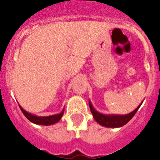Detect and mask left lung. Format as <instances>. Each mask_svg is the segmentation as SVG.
I'll return each instance as SVG.
<instances>
[{"mask_svg": "<svg viewBox=\"0 0 160 160\" xmlns=\"http://www.w3.org/2000/svg\"><path fill=\"white\" fill-rule=\"evenodd\" d=\"M142 103H143V101H142ZM142 103L134 109V111L130 112L127 114H124V115L101 114L94 108L90 101H89V105H90V111L92 113L93 117L98 124H100L102 126L107 127V128H119V127L124 126V124H126L134 117V114H136L137 110L142 105Z\"/></svg>", "mask_w": 160, "mask_h": 160, "instance_id": "8db88e82", "label": "left lung"}]
</instances>
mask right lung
Wrapping results in <instances>:
<instances>
[{"label": "right lung", "instance_id": "obj_1", "mask_svg": "<svg viewBox=\"0 0 160 160\" xmlns=\"http://www.w3.org/2000/svg\"><path fill=\"white\" fill-rule=\"evenodd\" d=\"M19 106L21 108V111L24 114V115L30 121L32 122L33 124H41V125H51V124H54L59 122V120L61 119V117L64 114V110H65V109H63L62 111L59 113V114L50 115V116H37V115H35V114H32L31 113H29V112L26 111L21 105H19Z\"/></svg>", "mask_w": 160, "mask_h": 160}]
</instances>
